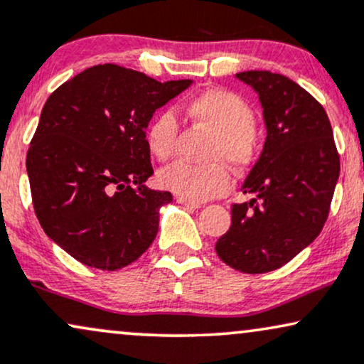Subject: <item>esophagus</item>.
Instances as JSON below:
<instances>
[{"instance_id": "esophagus-1", "label": "esophagus", "mask_w": 364, "mask_h": 364, "mask_svg": "<svg viewBox=\"0 0 364 364\" xmlns=\"http://www.w3.org/2000/svg\"><path fill=\"white\" fill-rule=\"evenodd\" d=\"M176 201L179 205H183V206H186V208H193V210H196V208H200V203H196V201H190V200H186V198H183V196H179V195H176Z\"/></svg>"}]
</instances>
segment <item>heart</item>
Segmentation results:
<instances>
[{"label":"heart","instance_id":"1","mask_svg":"<svg viewBox=\"0 0 364 364\" xmlns=\"http://www.w3.org/2000/svg\"><path fill=\"white\" fill-rule=\"evenodd\" d=\"M186 116L206 131L213 132L206 146L205 166L176 163L161 169L158 183L164 190L190 201H205L223 195L230 188L228 163L237 171L250 168L260 153V136L255 114L245 100L227 89L200 92L185 105ZM179 122L173 110H164L148 124L146 148L158 161H169L176 149Z\"/></svg>","mask_w":364,"mask_h":364}]
</instances>
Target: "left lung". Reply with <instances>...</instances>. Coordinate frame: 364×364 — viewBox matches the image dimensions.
I'll return each mask as SVG.
<instances>
[{
    "label": "left lung",
    "mask_w": 364,
    "mask_h": 364,
    "mask_svg": "<svg viewBox=\"0 0 364 364\" xmlns=\"http://www.w3.org/2000/svg\"><path fill=\"white\" fill-rule=\"evenodd\" d=\"M259 94L267 139L242 190L250 201L232 206V225L215 250L243 274H265L316 240L328 220L339 178L329 117L309 92L267 70L237 73Z\"/></svg>",
    "instance_id": "obj_1"
}]
</instances>
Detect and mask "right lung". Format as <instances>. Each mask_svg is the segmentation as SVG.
<instances>
[{"mask_svg":"<svg viewBox=\"0 0 364 364\" xmlns=\"http://www.w3.org/2000/svg\"><path fill=\"white\" fill-rule=\"evenodd\" d=\"M190 85L104 63L45 102L26 154L31 200L45 233L80 264L117 270L153 243L173 196L144 186L153 174L144 132Z\"/></svg>","mask_w":364,"mask_h":364,"instance_id":"add662e5","label":"right lung"}]
</instances>
